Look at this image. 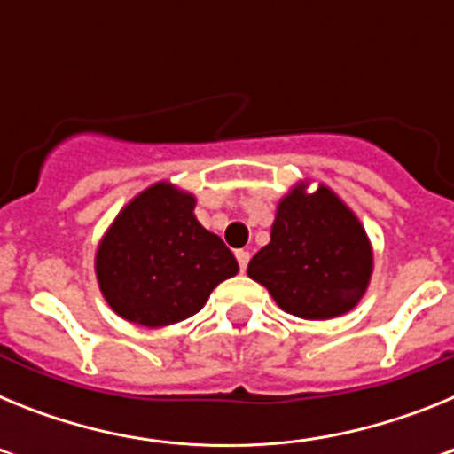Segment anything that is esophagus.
Wrapping results in <instances>:
<instances>
[{
    "instance_id": "34e87169",
    "label": "esophagus",
    "mask_w": 454,
    "mask_h": 454,
    "mask_svg": "<svg viewBox=\"0 0 454 454\" xmlns=\"http://www.w3.org/2000/svg\"><path fill=\"white\" fill-rule=\"evenodd\" d=\"M236 262H239L240 270H246L247 263H250V252H247V250H236Z\"/></svg>"
}]
</instances>
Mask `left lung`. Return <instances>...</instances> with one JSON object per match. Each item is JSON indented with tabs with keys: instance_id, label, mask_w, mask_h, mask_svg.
Returning a JSON list of instances; mask_svg holds the SVG:
<instances>
[{
	"instance_id": "8db88e82",
	"label": "left lung",
	"mask_w": 454,
	"mask_h": 454,
	"mask_svg": "<svg viewBox=\"0 0 454 454\" xmlns=\"http://www.w3.org/2000/svg\"><path fill=\"white\" fill-rule=\"evenodd\" d=\"M372 247L366 230L332 188L298 184L277 204L270 243L252 256L247 275L263 284L286 314L330 320L366 293Z\"/></svg>"
}]
</instances>
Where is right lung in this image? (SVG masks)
I'll return each mask as SVG.
<instances>
[{"label": "right lung", "mask_w": 454, "mask_h": 454, "mask_svg": "<svg viewBox=\"0 0 454 454\" xmlns=\"http://www.w3.org/2000/svg\"><path fill=\"white\" fill-rule=\"evenodd\" d=\"M192 208L191 192L159 182L138 192L102 236L95 272L120 318L143 327L186 320L239 272L230 247L204 230Z\"/></svg>", "instance_id": "obj_1"}]
</instances>
